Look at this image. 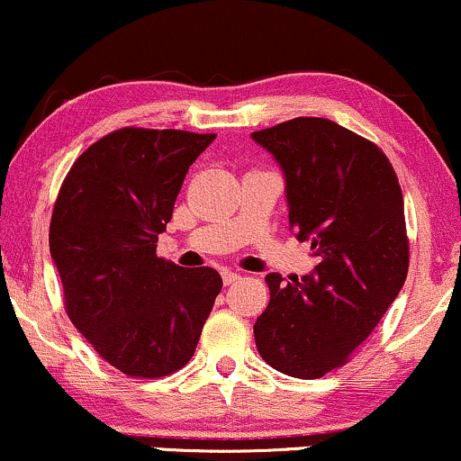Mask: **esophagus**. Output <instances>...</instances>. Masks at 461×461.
I'll use <instances>...</instances> for the list:
<instances>
[{"mask_svg":"<svg viewBox=\"0 0 461 461\" xmlns=\"http://www.w3.org/2000/svg\"><path fill=\"white\" fill-rule=\"evenodd\" d=\"M221 280H224L226 286H229V284H235L237 280H240V274H235V271L224 269V271H221Z\"/></svg>","mask_w":461,"mask_h":461,"instance_id":"esophagus-1","label":"esophagus"}]
</instances>
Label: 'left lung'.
Here are the masks:
<instances>
[{
	"label": "left lung",
	"mask_w": 461,
	"mask_h": 461,
	"mask_svg": "<svg viewBox=\"0 0 461 461\" xmlns=\"http://www.w3.org/2000/svg\"><path fill=\"white\" fill-rule=\"evenodd\" d=\"M284 170L288 224L312 241L310 276L265 277L257 318L260 357L294 378L342 367L389 310L408 274L404 196L378 145L322 117L252 132Z\"/></svg>",
	"instance_id": "1"
}]
</instances>
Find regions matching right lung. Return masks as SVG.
Here are the masks:
<instances>
[{
	"instance_id": "obj_1",
	"label": "right lung",
	"mask_w": 461,
	"mask_h": 461,
	"mask_svg": "<svg viewBox=\"0 0 461 461\" xmlns=\"http://www.w3.org/2000/svg\"><path fill=\"white\" fill-rule=\"evenodd\" d=\"M215 134L122 128L78 156L57 194L50 257L72 325L132 378L177 372L194 355L221 277L156 254L187 168Z\"/></svg>"
}]
</instances>
